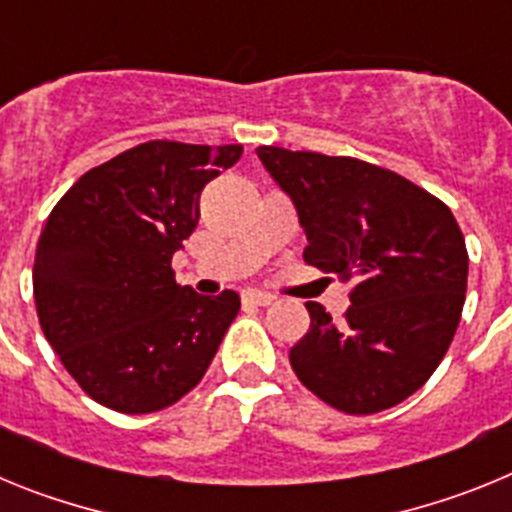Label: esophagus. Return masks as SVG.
<instances>
[{
    "instance_id": "34e87169",
    "label": "esophagus",
    "mask_w": 512,
    "mask_h": 512,
    "mask_svg": "<svg viewBox=\"0 0 512 512\" xmlns=\"http://www.w3.org/2000/svg\"><path fill=\"white\" fill-rule=\"evenodd\" d=\"M274 302V297L266 295V292H246L243 295V305H256V307H266Z\"/></svg>"
}]
</instances>
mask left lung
<instances>
[{
    "instance_id": "left-lung-1",
    "label": "left lung",
    "mask_w": 512,
    "mask_h": 512,
    "mask_svg": "<svg viewBox=\"0 0 512 512\" xmlns=\"http://www.w3.org/2000/svg\"><path fill=\"white\" fill-rule=\"evenodd\" d=\"M295 205L305 261L351 284L333 323L307 302L310 330L289 351L307 390L330 408L369 415L420 390L454 341L469 256L456 217L405 176L359 158L259 146Z\"/></svg>"
}]
</instances>
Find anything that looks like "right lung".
<instances>
[{
  "instance_id": "1",
  "label": "right lung",
  "mask_w": 512,
  "mask_h": 512,
  "mask_svg": "<svg viewBox=\"0 0 512 512\" xmlns=\"http://www.w3.org/2000/svg\"><path fill=\"white\" fill-rule=\"evenodd\" d=\"M241 153L148 140L89 169L48 215L33 266L40 328L104 408L143 415L182 400L241 310L233 289L202 297L171 269L205 184Z\"/></svg>"
}]
</instances>
